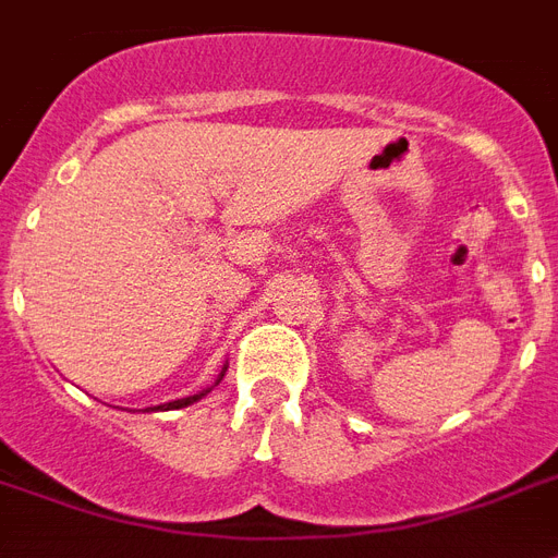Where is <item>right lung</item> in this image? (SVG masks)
I'll use <instances>...</instances> for the list:
<instances>
[{
    "label": "right lung",
    "instance_id": "1",
    "mask_svg": "<svg viewBox=\"0 0 558 558\" xmlns=\"http://www.w3.org/2000/svg\"><path fill=\"white\" fill-rule=\"evenodd\" d=\"M225 372H228V365H225L222 374H219V377H216V383H213V386H219V380H222V377H225ZM213 386H210V389H213ZM210 389H204V392H198V395H190V398H178V401L160 403V407H148V410H151V412H155V410H181V407H190V403L202 401L204 395L210 392Z\"/></svg>",
    "mask_w": 558,
    "mask_h": 558
}]
</instances>
